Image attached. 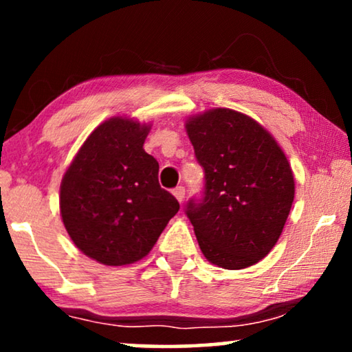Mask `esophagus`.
Returning a JSON list of instances; mask_svg holds the SVG:
<instances>
[{
    "label": "esophagus",
    "instance_id": "34e87169",
    "mask_svg": "<svg viewBox=\"0 0 352 352\" xmlns=\"http://www.w3.org/2000/svg\"><path fill=\"white\" fill-rule=\"evenodd\" d=\"M173 195L176 197L177 199V201H179V204H182V200H184V197H186V189L182 186H179V187H176L175 190H173Z\"/></svg>",
    "mask_w": 352,
    "mask_h": 352
}]
</instances>
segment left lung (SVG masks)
I'll return each instance as SVG.
<instances>
[{"mask_svg": "<svg viewBox=\"0 0 352 352\" xmlns=\"http://www.w3.org/2000/svg\"><path fill=\"white\" fill-rule=\"evenodd\" d=\"M205 171L204 197L186 205L201 253L224 269L256 264L274 248L295 199L285 153L248 115L211 109L186 122Z\"/></svg>", "mask_w": 352, "mask_h": 352, "instance_id": "8db88e82", "label": "left lung"}]
</instances>
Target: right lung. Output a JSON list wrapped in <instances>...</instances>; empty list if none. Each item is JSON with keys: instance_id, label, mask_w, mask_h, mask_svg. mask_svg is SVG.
<instances>
[{"instance_id": "1", "label": "right lung", "mask_w": 352, "mask_h": 352, "mask_svg": "<svg viewBox=\"0 0 352 352\" xmlns=\"http://www.w3.org/2000/svg\"><path fill=\"white\" fill-rule=\"evenodd\" d=\"M151 124L126 117L100 123L60 184V216L86 256L105 266L136 263L153 248L179 204L158 184V162L144 151Z\"/></svg>"}]
</instances>
